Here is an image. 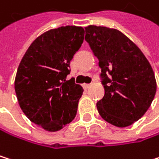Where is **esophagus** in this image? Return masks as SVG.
<instances>
[{"mask_svg":"<svg viewBox=\"0 0 159 159\" xmlns=\"http://www.w3.org/2000/svg\"><path fill=\"white\" fill-rule=\"evenodd\" d=\"M89 87H90V85H89V84H84V85H83V88H84L85 89H89Z\"/></svg>","mask_w":159,"mask_h":159,"instance_id":"esophagus-1","label":"esophagus"}]
</instances>
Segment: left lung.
<instances>
[{"instance_id": "8db88e82", "label": "left lung", "mask_w": 159, "mask_h": 159, "mask_svg": "<svg viewBox=\"0 0 159 159\" xmlns=\"http://www.w3.org/2000/svg\"><path fill=\"white\" fill-rule=\"evenodd\" d=\"M85 40L99 60L105 88L97 109L106 121L126 127L150 107L157 91L154 70L139 47L116 29L89 25Z\"/></svg>"}]
</instances>
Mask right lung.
<instances>
[{
	"instance_id": "1",
	"label": "right lung",
	"mask_w": 159,
	"mask_h": 159,
	"mask_svg": "<svg viewBox=\"0 0 159 159\" xmlns=\"http://www.w3.org/2000/svg\"><path fill=\"white\" fill-rule=\"evenodd\" d=\"M78 26L52 29L33 41L20 63L15 91L26 117L38 126L55 132L76 116L83 88L66 80L70 63L84 41Z\"/></svg>"
}]
</instances>
